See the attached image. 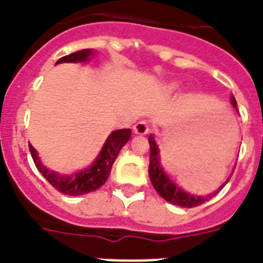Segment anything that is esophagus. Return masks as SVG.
I'll use <instances>...</instances> for the list:
<instances>
[{
  "instance_id": "1",
  "label": "esophagus",
  "mask_w": 263,
  "mask_h": 263,
  "mask_svg": "<svg viewBox=\"0 0 263 263\" xmlns=\"http://www.w3.org/2000/svg\"><path fill=\"white\" fill-rule=\"evenodd\" d=\"M148 131H150V128H148L146 121H139V123H136L135 127H134V132H135L136 135H146Z\"/></svg>"
}]
</instances>
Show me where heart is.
I'll return each instance as SVG.
<instances>
[{
	"mask_svg": "<svg viewBox=\"0 0 263 263\" xmlns=\"http://www.w3.org/2000/svg\"><path fill=\"white\" fill-rule=\"evenodd\" d=\"M176 87H177V84H176V83H171V84H169V86H168V90L172 91V90H175Z\"/></svg>",
	"mask_w": 263,
	"mask_h": 263,
	"instance_id": "obj_1",
	"label": "heart"
}]
</instances>
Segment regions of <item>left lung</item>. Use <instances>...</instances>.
Instances as JSON below:
<instances>
[{"mask_svg":"<svg viewBox=\"0 0 263 263\" xmlns=\"http://www.w3.org/2000/svg\"><path fill=\"white\" fill-rule=\"evenodd\" d=\"M231 103L232 106L236 109L237 111V105L235 97H231ZM148 143H150V164H148V176H150V180H152L153 187L156 188V191L160 194L165 200H168L169 203L176 204V206H180V208H195V206H199V204L204 203L206 200L212 199L213 196L216 195L217 192L222 190L225 184L228 183L229 179L225 181L222 185L218 187L217 191H214V194H209L206 196L200 195H192L190 192L184 191L183 188H180L177 184L173 181L171 177L168 176V173L165 172L162 165H161V158H160V148H158V144H157L156 139H154V135L148 136Z\"/></svg>","mask_w":263,"mask_h":263,"instance_id":"8db88e82","label":"left lung"}]
</instances>
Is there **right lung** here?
Here are the masks:
<instances>
[{
  "mask_svg": "<svg viewBox=\"0 0 263 263\" xmlns=\"http://www.w3.org/2000/svg\"><path fill=\"white\" fill-rule=\"evenodd\" d=\"M95 51L91 49H84V50L76 51L69 55H65L60 59L55 64L61 63H87L91 57H94ZM131 138V129H117L113 131L105 140L101 152L97 156L92 164L87 166L83 171L72 173V175H60L59 172L47 169L42 164L39 158L38 152L30 144V152L34 160L35 166L42 173V176L53 185V187L60 191L61 194L71 196L84 195L88 192L97 191L101 185L106 183L107 177L110 175L111 166L119 156L120 150L125 146L128 140Z\"/></svg>",
  "mask_w": 263,
  "mask_h": 263,
  "instance_id": "add662e5",
  "label": "right lung"
}]
</instances>
